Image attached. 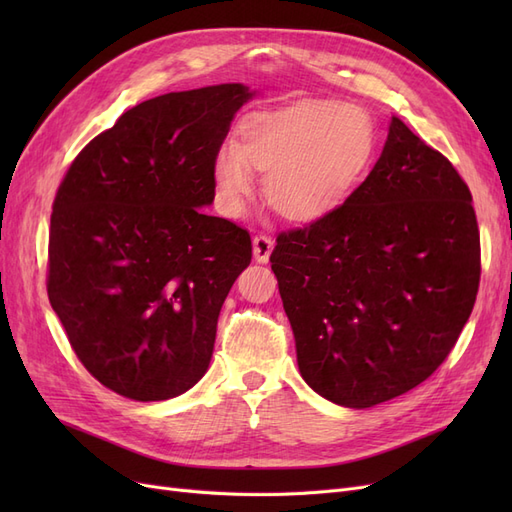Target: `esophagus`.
Here are the masks:
<instances>
[{"instance_id":"34e87169","label":"esophagus","mask_w":512,"mask_h":512,"mask_svg":"<svg viewBox=\"0 0 512 512\" xmlns=\"http://www.w3.org/2000/svg\"><path fill=\"white\" fill-rule=\"evenodd\" d=\"M273 245H275V241L271 237H265V235L254 237L252 250H254L256 262H262V265H265V262H269V256L273 252Z\"/></svg>"}]
</instances>
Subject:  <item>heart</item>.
<instances>
[{
    "mask_svg": "<svg viewBox=\"0 0 512 512\" xmlns=\"http://www.w3.org/2000/svg\"><path fill=\"white\" fill-rule=\"evenodd\" d=\"M376 153L369 115L352 104L303 98L275 111L254 113L239 126L237 145L213 158L220 207L241 215L262 179L267 205L294 224L329 218L365 179Z\"/></svg>",
    "mask_w": 512,
    "mask_h": 512,
    "instance_id": "obj_1",
    "label": "heart"
}]
</instances>
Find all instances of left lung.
<instances>
[{
	"instance_id": "8db88e82",
	"label": "left lung",
	"mask_w": 512,
	"mask_h": 512,
	"mask_svg": "<svg viewBox=\"0 0 512 512\" xmlns=\"http://www.w3.org/2000/svg\"><path fill=\"white\" fill-rule=\"evenodd\" d=\"M271 269L303 380L337 406H378L427 380L472 314V194L393 117L367 179L329 218L282 232Z\"/></svg>"
}]
</instances>
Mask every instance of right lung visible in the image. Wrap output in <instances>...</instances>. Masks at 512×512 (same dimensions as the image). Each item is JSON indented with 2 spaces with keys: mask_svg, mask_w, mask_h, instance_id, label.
<instances>
[{
  "mask_svg": "<svg viewBox=\"0 0 512 512\" xmlns=\"http://www.w3.org/2000/svg\"><path fill=\"white\" fill-rule=\"evenodd\" d=\"M254 96L222 83L141 102L59 185L49 301L81 363L117 395L173 399L209 369L220 309L252 241L200 209L215 198L213 158L230 121Z\"/></svg>",
  "mask_w": 512,
  "mask_h": 512,
  "instance_id": "right-lung-1",
  "label": "right lung"
}]
</instances>
